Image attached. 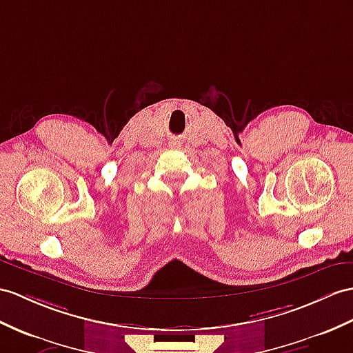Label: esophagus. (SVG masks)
<instances>
[{"instance_id": "obj_1", "label": "esophagus", "mask_w": 353, "mask_h": 353, "mask_svg": "<svg viewBox=\"0 0 353 353\" xmlns=\"http://www.w3.org/2000/svg\"><path fill=\"white\" fill-rule=\"evenodd\" d=\"M170 147H172V148H178V143H176V142H172Z\"/></svg>"}]
</instances>
